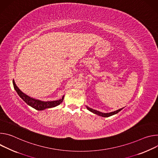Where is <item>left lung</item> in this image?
<instances>
[{
  "mask_svg": "<svg viewBox=\"0 0 158 158\" xmlns=\"http://www.w3.org/2000/svg\"><path fill=\"white\" fill-rule=\"evenodd\" d=\"M86 109H88L89 110H90V112H93L94 114H97V115H100V116H102V117H108L112 116V115H115V114H117L118 112H119L120 110H122V109H124V108H122V109H118V110H115V111H114V112H109V113H102V112H100L97 111V110H96L92 109H91V108H90V107H87V106H86Z\"/></svg>",
  "mask_w": 158,
  "mask_h": 158,
  "instance_id": "1",
  "label": "left lung"
}]
</instances>
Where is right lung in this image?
I'll list each match as a JSON object with an SVG mask.
<instances>
[{
  "mask_svg": "<svg viewBox=\"0 0 158 158\" xmlns=\"http://www.w3.org/2000/svg\"><path fill=\"white\" fill-rule=\"evenodd\" d=\"M13 85L15 90L17 92V94L28 105V106H31V107L35 109L38 110H43L46 109L55 107L58 105H60L63 101L64 98V96L62 97V98L58 100H54V101H41L40 100H36L32 98H31L30 97L27 96L25 94H24L21 90L17 87L16 84L15 83L14 80H13Z\"/></svg>",
  "mask_w": 158,
  "mask_h": 158,
  "instance_id": "right-lung-1",
  "label": "right lung"
}]
</instances>
